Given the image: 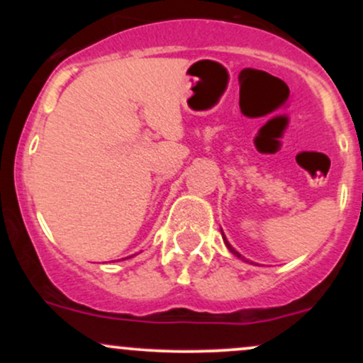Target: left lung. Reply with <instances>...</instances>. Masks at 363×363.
Instances as JSON below:
<instances>
[{
  "label": "left lung",
  "instance_id": "8db88e82",
  "mask_svg": "<svg viewBox=\"0 0 363 363\" xmlns=\"http://www.w3.org/2000/svg\"><path fill=\"white\" fill-rule=\"evenodd\" d=\"M222 234H223V232H222ZM223 240H225V244H227V247H228V251H230V252H232V254H235V256H237V257H242V256H240V254H239V252H237V251H235V249H234V247H232V245H230V244H228V240H227V237H225V235H223Z\"/></svg>",
  "mask_w": 363,
  "mask_h": 363
}]
</instances>
